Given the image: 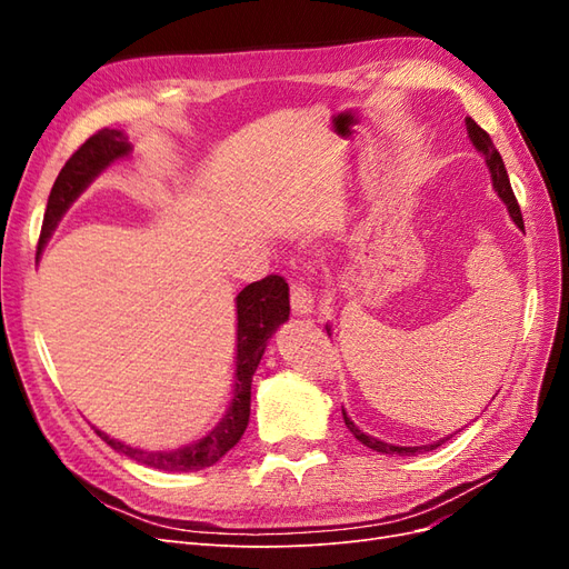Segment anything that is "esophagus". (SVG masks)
I'll return each mask as SVG.
<instances>
[{
    "instance_id": "esophagus-1",
    "label": "esophagus",
    "mask_w": 569,
    "mask_h": 569,
    "mask_svg": "<svg viewBox=\"0 0 569 569\" xmlns=\"http://www.w3.org/2000/svg\"><path fill=\"white\" fill-rule=\"evenodd\" d=\"M313 308H316L313 291L301 282L291 284V313H295V316H311Z\"/></svg>"
}]
</instances>
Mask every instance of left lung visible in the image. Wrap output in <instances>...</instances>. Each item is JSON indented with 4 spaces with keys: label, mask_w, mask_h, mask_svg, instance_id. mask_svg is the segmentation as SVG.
<instances>
[{
    "label": "left lung",
    "mask_w": 569,
    "mask_h": 569,
    "mask_svg": "<svg viewBox=\"0 0 569 569\" xmlns=\"http://www.w3.org/2000/svg\"><path fill=\"white\" fill-rule=\"evenodd\" d=\"M465 128H468L470 142L475 144V149H477V151L481 153V157H485V161H487V168H489V173H491L493 189H496V194L501 197V201L506 203L510 220H512L515 226H518L520 230H525L522 211H520V206H518V199H515V194H512V187H510V180H508V170H506V166H503L501 153H498V149L493 147L491 137H489L485 130H481L472 118H465ZM325 330H327V335H332L330 325H325ZM341 412H343V422H347L349 432H351L360 443L368 446V449H372V451H377V453H387V456H416V453H425V451H435L437 446H441L446 439L453 437V435H451V437H443V439H439V441H435V443H425V446H396V443H387V441H382V439L366 435L363 429H358L356 422L347 416V410L341 408Z\"/></svg>",
    "instance_id": "left-lung-1"
}]
</instances>
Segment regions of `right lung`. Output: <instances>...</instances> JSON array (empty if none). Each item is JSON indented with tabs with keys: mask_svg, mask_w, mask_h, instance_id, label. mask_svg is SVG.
Here are the masks:
<instances>
[{
	"mask_svg": "<svg viewBox=\"0 0 569 569\" xmlns=\"http://www.w3.org/2000/svg\"><path fill=\"white\" fill-rule=\"evenodd\" d=\"M132 153V144L123 130H99L88 142H84L71 159L66 161L61 173L51 187L47 199V211L42 220L40 244L42 251L54 234L57 226L71 203L88 189L104 170L120 161L128 159ZM237 356H234V385H232V399L222 420L203 435L194 443L180 446L176 451H144L134 449L109 435L94 432L104 439L113 451L132 458L134 462H142L147 468L163 470V472H197L203 468H211L222 456H226L232 446L242 439L244 429L249 425L251 412V377L261 363L266 353L268 339L278 332V327L289 320V284L280 274H268V278L247 284L239 291L237 299Z\"/></svg>",
	"mask_w": 569,
	"mask_h": 569,
	"instance_id": "right-lung-1",
	"label": "right lung"
}]
</instances>
